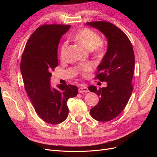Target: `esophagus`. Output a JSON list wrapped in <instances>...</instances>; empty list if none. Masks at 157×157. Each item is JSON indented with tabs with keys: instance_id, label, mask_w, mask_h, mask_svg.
Wrapping results in <instances>:
<instances>
[{
	"instance_id": "obj_1",
	"label": "esophagus",
	"mask_w": 157,
	"mask_h": 157,
	"mask_svg": "<svg viewBox=\"0 0 157 157\" xmlns=\"http://www.w3.org/2000/svg\"><path fill=\"white\" fill-rule=\"evenodd\" d=\"M89 92V90L86 86H82L78 88V92L79 93H86Z\"/></svg>"
}]
</instances>
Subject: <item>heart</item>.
I'll use <instances>...</instances> for the list:
<instances>
[{
    "label": "heart",
    "mask_w": 157,
    "mask_h": 157,
    "mask_svg": "<svg viewBox=\"0 0 157 157\" xmlns=\"http://www.w3.org/2000/svg\"><path fill=\"white\" fill-rule=\"evenodd\" d=\"M74 39L81 44L84 48L88 50H96L97 51L101 50V39L97 33L88 28H84L80 30L73 36ZM67 46V42H63L60 46L59 56L60 59L63 60L65 58L66 48ZM93 69V65L90 63L84 64L78 68V72L84 75L85 73L88 71H92Z\"/></svg>",
    "instance_id": "1"
}]
</instances>
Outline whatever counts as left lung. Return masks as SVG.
<instances>
[{
	"label": "left lung",
	"instance_id": "1",
	"mask_svg": "<svg viewBox=\"0 0 157 157\" xmlns=\"http://www.w3.org/2000/svg\"><path fill=\"white\" fill-rule=\"evenodd\" d=\"M86 25L100 31L107 40V50L98 66L96 77L101 82L105 81L107 86L99 89L94 86L88 87L99 98L98 103L90 113L95 120L110 121L124 110L133 91L134 50L125 33L111 23L92 21Z\"/></svg>",
	"mask_w": 157,
	"mask_h": 157
}]
</instances>
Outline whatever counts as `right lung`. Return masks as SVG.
<instances>
[{
	"instance_id": "obj_1",
	"label": "right lung",
	"mask_w": 157,
	"mask_h": 157,
	"mask_svg": "<svg viewBox=\"0 0 157 157\" xmlns=\"http://www.w3.org/2000/svg\"><path fill=\"white\" fill-rule=\"evenodd\" d=\"M71 25H43L33 33L23 52L20 70L25 89L35 110L44 122L58 124L68 117L67 100L78 94L71 84L51 88L52 71L58 65V47Z\"/></svg>"
}]
</instances>
